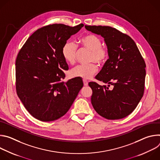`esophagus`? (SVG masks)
I'll return each instance as SVG.
<instances>
[{"instance_id":"34e87169","label":"esophagus","mask_w":160,"mask_h":160,"mask_svg":"<svg viewBox=\"0 0 160 160\" xmlns=\"http://www.w3.org/2000/svg\"><path fill=\"white\" fill-rule=\"evenodd\" d=\"M83 82L84 86H87L88 85V82L86 80H83Z\"/></svg>"}]
</instances>
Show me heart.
<instances>
[{
  "label": "heart",
  "instance_id": "b5f03b06",
  "mask_svg": "<svg viewBox=\"0 0 160 160\" xmlns=\"http://www.w3.org/2000/svg\"><path fill=\"white\" fill-rule=\"evenodd\" d=\"M102 41L99 37L94 34H87L82 37L77 42V45L72 41H67L62 48V54L64 60L70 64L76 61L77 46L90 51L88 62L87 65H78L71 70L70 74L73 77L89 79L98 71V66L94 62L104 64L108 59V49L102 46Z\"/></svg>",
  "mask_w": 160,
  "mask_h": 160
}]
</instances>
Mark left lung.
<instances>
[{"label":"left lung","mask_w":160,"mask_h":160,"mask_svg":"<svg viewBox=\"0 0 160 160\" xmlns=\"http://www.w3.org/2000/svg\"><path fill=\"white\" fill-rule=\"evenodd\" d=\"M85 28L104 38L109 54L96 77L109 85L88 83L92 90L91 103L99 115L108 120L123 118L133 112L144 95V58L132 38L116 28L95 25ZM110 85L112 88H109Z\"/></svg>","instance_id":"left-lung-1"}]
</instances>
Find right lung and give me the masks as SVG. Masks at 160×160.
<instances>
[{"label":"right lung","mask_w":160,"mask_h":160,"mask_svg":"<svg viewBox=\"0 0 160 160\" xmlns=\"http://www.w3.org/2000/svg\"><path fill=\"white\" fill-rule=\"evenodd\" d=\"M83 27H43L27 39L18 54L16 92L30 115L40 121H54L64 116L83 87L80 78L62 80L68 66L62 54L64 43Z\"/></svg>","instance_id":"obj_1"}]
</instances>
